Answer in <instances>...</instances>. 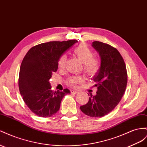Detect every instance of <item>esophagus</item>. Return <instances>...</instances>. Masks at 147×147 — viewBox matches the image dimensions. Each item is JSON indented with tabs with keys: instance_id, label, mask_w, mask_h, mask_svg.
Here are the masks:
<instances>
[{
	"instance_id": "esophagus-1",
	"label": "esophagus",
	"mask_w": 147,
	"mask_h": 147,
	"mask_svg": "<svg viewBox=\"0 0 147 147\" xmlns=\"http://www.w3.org/2000/svg\"><path fill=\"white\" fill-rule=\"evenodd\" d=\"M70 92H71V93H72V94H78V92H77V91H75V90H71L70 91Z\"/></svg>"
}]
</instances>
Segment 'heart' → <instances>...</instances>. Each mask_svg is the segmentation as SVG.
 Here are the masks:
<instances>
[{"instance_id": "heart-1", "label": "heart", "mask_w": 147, "mask_h": 147, "mask_svg": "<svg viewBox=\"0 0 147 147\" xmlns=\"http://www.w3.org/2000/svg\"><path fill=\"white\" fill-rule=\"evenodd\" d=\"M74 54L83 62V70L89 77H93L96 75L100 69V61L98 57L93 56V53L86 45L80 43L73 49ZM67 57L65 54L61 55L58 59L57 65L59 69L65 68ZM85 78L82 75H75L69 77L67 80V83L71 86H76L82 83Z\"/></svg>"}]
</instances>
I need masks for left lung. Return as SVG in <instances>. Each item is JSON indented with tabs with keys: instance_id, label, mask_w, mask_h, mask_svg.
Wrapping results in <instances>:
<instances>
[{
	"instance_id": "1",
	"label": "left lung",
	"mask_w": 147,
	"mask_h": 147,
	"mask_svg": "<svg viewBox=\"0 0 147 147\" xmlns=\"http://www.w3.org/2000/svg\"><path fill=\"white\" fill-rule=\"evenodd\" d=\"M92 46L101 60L100 69L93 78L98 91L95 96L88 94V102L80 106V109L88 116L101 117L111 112L121 101L127 83V73L116 48L100 41H94Z\"/></svg>"
}]
</instances>
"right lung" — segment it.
I'll list each match as a JSON object with an SVG mask.
<instances>
[{"label":"right lung","instance_id":"add662e5","mask_svg":"<svg viewBox=\"0 0 147 147\" xmlns=\"http://www.w3.org/2000/svg\"><path fill=\"white\" fill-rule=\"evenodd\" d=\"M78 42L49 41L31 47L23 58L20 69L18 86L26 106L41 117L53 116L59 110L64 96L70 93L67 88L51 90L49 79L58 69V59L62 54Z\"/></svg>","mask_w":147,"mask_h":147}]
</instances>
